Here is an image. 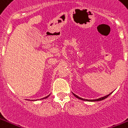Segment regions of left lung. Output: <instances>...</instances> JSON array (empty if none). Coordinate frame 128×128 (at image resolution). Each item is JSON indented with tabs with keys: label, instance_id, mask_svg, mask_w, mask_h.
<instances>
[{
	"label": "left lung",
	"instance_id": "1",
	"mask_svg": "<svg viewBox=\"0 0 128 128\" xmlns=\"http://www.w3.org/2000/svg\"><path fill=\"white\" fill-rule=\"evenodd\" d=\"M112 93H110V94H108V95L105 96H104V97H102V98H98V99H95V100H87V99H84V98H80V97H79V96H78L77 95H76V94H74L73 93V94L74 95V96H76L77 98H78V99H80V100H85V101H93V102H95V101H100V100H104V99H105V98H107Z\"/></svg>",
	"mask_w": 128,
	"mask_h": 128
}]
</instances>
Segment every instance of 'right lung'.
Segmentation results:
<instances>
[{
	"instance_id": "obj_1",
	"label": "right lung",
	"mask_w": 128,
	"mask_h": 128,
	"mask_svg": "<svg viewBox=\"0 0 128 128\" xmlns=\"http://www.w3.org/2000/svg\"><path fill=\"white\" fill-rule=\"evenodd\" d=\"M49 96H50V95L47 96H46V97H45V98H42V99H40V100H43V99H46V98H48V97Z\"/></svg>"
}]
</instances>
